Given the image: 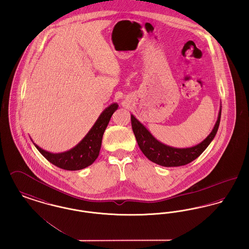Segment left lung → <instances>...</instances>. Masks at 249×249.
<instances>
[{
    "label": "left lung",
    "mask_w": 249,
    "mask_h": 249,
    "mask_svg": "<svg viewBox=\"0 0 249 249\" xmlns=\"http://www.w3.org/2000/svg\"><path fill=\"white\" fill-rule=\"evenodd\" d=\"M220 117L221 107L216 123L207 138L200 143L188 148H176L160 142L134 115H131V124L137 142L145 157L163 167H179L192 162L204 152L216 135Z\"/></svg>",
    "instance_id": "1"
}]
</instances>
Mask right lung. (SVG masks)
<instances>
[{
  "label": "right lung",
  "instance_id": "1",
  "mask_svg": "<svg viewBox=\"0 0 249 249\" xmlns=\"http://www.w3.org/2000/svg\"><path fill=\"white\" fill-rule=\"evenodd\" d=\"M117 108V103H113L106 107L86 136L75 147L66 152L59 154L50 153L40 148L37 144L35 142L34 144L43 157L58 168L66 170L85 169L92 165L99 156L103 134L113 112Z\"/></svg>",
  "mask_w": 249,
  "mask_h": 249
}]
</instances>
